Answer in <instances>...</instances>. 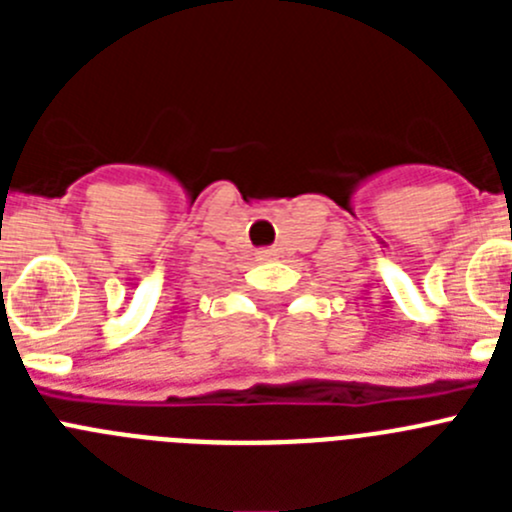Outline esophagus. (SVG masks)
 <instances>
[{
	"label": "esophagus",
	"mask_w": 512,
	"mask_h": 512,
	"mask_svg": "<svg viewBox=\"0 0 512 512\" xmlns=\"http://www.w3.org/2000/svg\"><path fill=\"white\" fill-rule=\"evenodd\" d=\"M274 256H277V251H271V248H261V251L256 253V259L259 261H271Z\"/></svg>",
	"instance_id": "34e87169"
}]
</instances>
